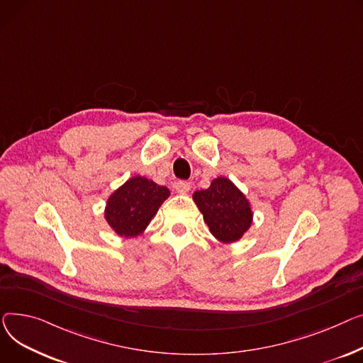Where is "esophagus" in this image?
Here are the masks:
<instances>
[{
  "label": "esophagus",
  "instance_id": "1",
  "mask_svg": "<svg viewBox=\"0 0 363 363\" xmlns=\"http://www.w3.org/2000/svg\"><path fill=\"white\" fill-rule=\"evenodd\" d=\"M174 189L177 190V194H187V191L190 190V183L186 182V180H179L176 184H174Z\"/></svg>",
  "mask_w": 363,
  "mask_h": 363
}]
</instances>
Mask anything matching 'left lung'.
Returning <instances> with one entry per match:
<instances>
[{"label":"left lung","mask_w":363,"mask_h":363,"mask_svg":"<svg viewBox=\"0 0 363 363\" xmlns=\"http://www.w3.org/2000/svg\"><path fill=\"white\" fill-rule=\"evenodd\" d=\"M194 201L203 214L209 231L224 243L239 240L250 227L249 202L225 177H218L208 189L195 191Z\"/></svg>","instance_id":"1"}]
</instances>
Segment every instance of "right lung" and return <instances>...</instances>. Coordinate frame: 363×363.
<instances>
[{
  "label": "right lung",
  "instance_id": "obj_1",
  "mask_svg": "<svg viewBox=\"0 0 363 363\" xmlns=\"http://www.w3.org/2000/svg\"><path fill=\"white\" fill-rule=\"evenodd\" d=\"M169 190L145 177L127 180L110 196L105 208V220L123 238L140 234L157 214Z\"/></svg>",
  "mask_w": 363,
  "mask_h": 363
}]
</instances>
